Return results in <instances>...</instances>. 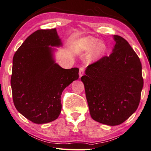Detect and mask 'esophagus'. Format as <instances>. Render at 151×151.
Segmentation results:
<instances>
[{"instance_id": "34e87169", "label": "esophagus", "mask_w": 151, "mask_h": 151, "mask_svg": "<svg viewBox=\"0 0 151 151\" xmlns=\"http://www.w3.org/2000/svg\"><path fill=\"white\" fill-rule=\"evenodd\" d=\"M84 72V68L83 67H81L79 68V75L80 78L83 76Z\"/></svg>"}]
</instances>
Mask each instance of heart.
<instances>
[{
    "mask_svg": "<svg viewBox=\"0 0 151 151\" xmlns=\"http://www.w3.org/2000/svg\"><path fill=\"white\" fill-rule=\"evenodd\" d=\"M78 45L81 50L84 52L89 51L97 45L93 52L91 53L89 59L91 61H95L99 59L105 53L106 47L104 43L99 42L97 39L93 38H84L78 42Z\"/></svg>",
    "mask_w": 151,
    "mask_h": 151,
    "instance_id": "heart-1",
    "label": "heart"
}]
</instances>
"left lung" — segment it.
<instances>
[{
  "instance_id": "8db88e82",
  "label": "left lung",
  "mask_w": 151,
  "mask_h": 151,
  "mask_svg": "<svg viewBox=\"0 0 151 151\" xmlns=\"http://www.w3.org/2000/svg\"><path fill=\"white\" fill-rule=\"evenodd\" d=\"M113 39L110 55L88 65L81 77L91 118L110 126L121 124L137 110L144 86L137 55L124 38Z\"/></svg>"
}]
</instances>
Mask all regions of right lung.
Listing matches in <instances>:
<instances>
[{
    "mask_svg": "<svg viewBox=\"0 0 151 151\" xmlns=\"http://www.w3.org/2000/svg\"><path fill=\"white\" fill-rule=\"evenodd\" d=\"M62 46L55 28L39 29L29 35L13 57L11 84L17 110L32 122L56 120L61 112L64 89L79 79V68L65 69L53 58Z\"/></svg>",
    "mask_w": 151,
    "mask_h": 151,
    "instance_id": "right-lung-1",
    "label": "right lung"
}]
</instances>
